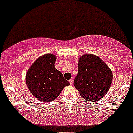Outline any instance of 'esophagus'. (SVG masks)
Returning a JSON list of instances; mask_svg holds the SVG:
<instances>
[{"label":"esophagus","mask_w":133,"mask_h":133,"mask_svg":"<svg viewBox=\"0 0 133 133\" xmlns=\"http://www.w3.org/2000/svg\"><path fill=\"white\" fill-rule=\"evenodd\" d=\"M70 83V85H73V82H74V80L73 79H70L69 81Z\"/></svg>","instance_id":"obj_1"}]
</instances>
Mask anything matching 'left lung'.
<instances>
[{
	"label": "left lung",
	"instance_id": "8db88e82",
	"mask_svg": "<svg viewBox=\"0 0 133 133\" xmlns=\"http://www.w3.org/2000/svg\"><path fill=\"white\" fill-rule=\"evenodd\" d=\"M112 73L105 63L92 55L79 58L78 74L74 84L85 100L96 101L108 92L112 82Z\"/></svg>",
	"mask_w": 133,
	"mask_h": 133
}]
</instances>
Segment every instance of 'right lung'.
Wrapping results in <instances>:
<instances>
[{
    "mask_svg": "<svg viewBox=\"0 0 133 133\" xmlns=\"http://www.w3.org/2000/svg\"><path fill=\"white\" fill-rule=\"evenodd\" d=\"M56 59V56L52 54L42 56L32 64L26 73L28 89L42 102L55 100L62 89L70 85L62 73L55 68Z\"/></svg>",
    "mask_w": 133,
    "mask_h": 133,
    "instance_id": "add662e5",
    "label": "right lung"
}]
</instances>
